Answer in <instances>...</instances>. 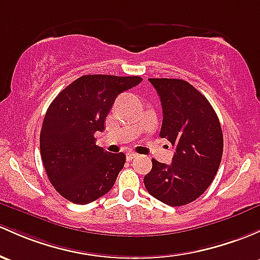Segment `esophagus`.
I'll return each mask as SVG.
<instances>
[{
  "instance_id": "obj_1",
  "label": "esophagus",
  "mask_w": 260,
  "mask_h": 260,
  "mask_svg": "<svg viewBox=\"0 0 260 260\" xmlns=\"http://www.w3.org/2000/svg\"><path fill=\"white\" fill-rule=\"evenodd\" d=\"M125 155H127V160H132V159H135V158L137 157L138 154H137V153H135V152H128Z\"/></svg>"
}]
</instances>
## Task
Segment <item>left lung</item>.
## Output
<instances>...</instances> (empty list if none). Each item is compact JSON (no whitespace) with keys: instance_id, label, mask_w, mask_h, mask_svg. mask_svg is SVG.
Returning <instances> with one entry per match:
<instances>
[{"instance_id":"left-lung-1","label":"left lung","mask_w":260,"mask_h":260,"mask_svg":"<svg viewBox=\"0 0 260 260\" xmlns=\"http://www.w3.org/2000/svg\"><path fill=\"white\" fill-rule=\"evenodd\" d=\"M160 98L159 136L176 148L171 165L152 159L144 177L152 197L172 207L199 198L214 179L223 154V133L217 113L206 97L187 81L149 78Z\"/></svg>"}]
</instances>
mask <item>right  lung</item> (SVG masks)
Returning a JSON list of instances; mask_svg holds the SVG:
<instances>
[{
  "label": "right lung",
  "instance_id": "add662e5",
  "mask_svg": "<svg viewBox=\"0 0 260 260\" xmlns=\"http://www.w3.org/2000/svg\"><path fill=\"white\" fill-rule=\"evenodd\" d=\"M138 76H82L62 89L46 112L40 135L43 166L54 189L67 201L87 204L113 187L124 153L95 144L114 100L141 83Z\"/></svg>",
  "mask_w": 260,
  "mask_h": 260
}]
</instances>
